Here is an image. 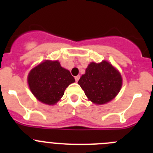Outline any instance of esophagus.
Listing matches in <instances>:
<instances>
[{"label": "esophagus", "instance_id": "1", "mask_svg": "<svg viewBox=\"0 0 153 153\" xmlns=\"http://www.w3.org/2000/svg\"><path fill=\"white\" fill-rule=\"evenodd\" d=\"M79 76H75V80L76 82H78V80H79Z\"/></svg>", "mask_w": 153, "mask_h": 153}]
</instances>
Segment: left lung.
I'll return each mask as SVG.
<instances>
[{
    "mask_svg": "<svg viewBox=\"0 0 153 153\" xmlns=\"http://www.w3.org/2000/svg\"><path fill=\"white\" fill-rule=\"evenodd\" d=\"M78 83L90 100L101 105L112 100L118 94L122 86V77L108 62L90 63Z\"/></svg>",
    "mask_w": 153,
    "mask_h": 153,
    "instance_id": "8db88e82",
    "label": "left lung"
}]
</instances>
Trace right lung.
<instances>
[{"label":"right lung","instance_id":"obj_1","mask_svg":"<svg viewBox=\"0 0 153 153\" xmlns=\"http://www.w3.org/2000/svg\"><path fill=\"white\" fill-rule=\"evenodd\" d=\"M28 84L31 92L40 102L53 105L64 94L67 86L75 82L70 71L60 63L46 60L30 70Z\"/></svg>","mask_w":153,"mask_h":153}]
</instances>
